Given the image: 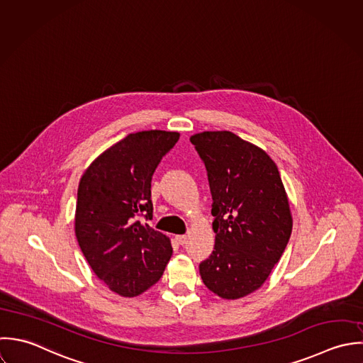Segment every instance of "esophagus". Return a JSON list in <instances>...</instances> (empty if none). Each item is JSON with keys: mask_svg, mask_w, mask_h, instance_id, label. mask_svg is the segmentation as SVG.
Listing matches in <instances>:
<instances>
[{"mask_svg": "<svg viewBox=\"0 0 363 363\" xmlns=\"http://www.w3.org/2000/svg\"><path fill=\"white\" fill-rule=\"evenodd\" d=\"M176 241H177V243H180V245H184L187 242V237L186 235H177Z\"/></svg>", "mask_w": 363, "mask_h": 363, "instance_id": "1", "label": "esophagus"}]
</instances>
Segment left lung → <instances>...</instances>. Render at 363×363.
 Wrapping results in <instances>:
<instances>
[{"instance_id": "obj_1", "label": "left lung", "mask_w": 363, "mask_h": 363, "mask_svg": "<svg viewBox=\"0 0 363 363\" xmlns=\"http://www.w3.org/2000/svg\"><path fill=\"white\" fill-rule=\"evenodd\" d=\"M190 142L207 170L216 233L200 274L220 297L241 298L264 283L291 235L280 173L266 152L230 130H206Z\"/></svg>"}]
</instances>
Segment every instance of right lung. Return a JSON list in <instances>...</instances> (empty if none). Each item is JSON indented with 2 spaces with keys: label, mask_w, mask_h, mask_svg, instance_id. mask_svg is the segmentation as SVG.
<instances>
[{
  "label": "right lung",
  "mask_w": 363,
  "mask_h": 363,
  "mask_svg": "<svg viewBox=\"0 0 363 363\" xmlns=\"http://www.w3.org/2000/svg\"><path fill=\"white\" fill-rule=\"evenodd\" d=\"M177 132L129 133L101 153L84 172L74 230L93 272L113 291L135 297L159 281L173 253L152 220V176L179 140Z\"/></svg>",
  "instance_id": "add662e5"
}]
</instances>
